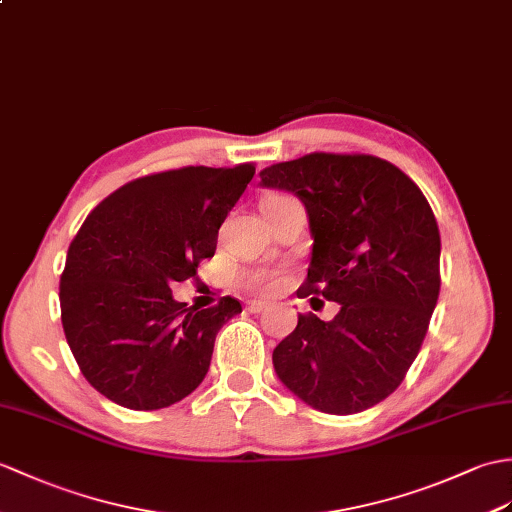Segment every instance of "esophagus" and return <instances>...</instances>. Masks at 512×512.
<instances>
[{"label": "esophagus", "mask_w": 512, "mask_h": 512, "mask_svg": "<svg viewBox=\"0 0 512 512\" xmlns=\"http://www.w3.org/2000/svg\"><path fill=\"white\" fill-rule=\"evenodd\" d=\"M266 307H268V305H266L264 301H251V303H248V305H246V310H248V312H251V314H259V312H264V310H266Z\"/></svg>", "instance_id": "obj_1"}]
</instances>
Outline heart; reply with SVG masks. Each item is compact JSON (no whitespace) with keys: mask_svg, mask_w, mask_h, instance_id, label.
Returning <instances> with one entry per match:
<instances>
[{"mask_svg":"<svg viewBox=\"0 0 512 512\" xmlns=\"http://www.w3.org/2000/svg\"><path fill=\"white\" fill-rule=\"evenodd\" d=\"M275 198L279 196H272L268 200H275ZM279 283H281V272L275 268H257L248 272V275H244V288L248 292L261 294V296L275 292L279 288Z\"/></svg>","mask_w":512,"mask_h":512,"instance_id":"b5f03b06","label":"heart"}]
</instances>
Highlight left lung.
Instances as JSON below:
<instances>
[{
    "instance_id": "1",
    "label": "left lung",
    "mask_w": 512,
    "mask_h": 512,
    "mask_svg": "<svg viewBox=\"0 0 512 512\" xmlns=\"http://www.w3.org/2000/svg\"><path fill=\"white\" fill-rule=\"evenodd\" d=\"M305 202L314 237L296 296L340 303L301 314L272 364L296 397L327 414L373 408L419 355L441 290V233L419 185L373 154L310 152L259 172Z\"/></svg>"
}]
</instances>
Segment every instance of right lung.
<instances>
[{"label":"right lung","instance_id":"add662e5","mask_svg":"<svg viewBox=\"0 0 512 512\" xmlns=\"http://www.w3.org/2000/svg\"><path fill=\"white\" fill-rule=\"evenodd\" d=\"M253 174V163H240L135 178L71 240L58 288L65 338L87 382L117 406L168 408L205 379L218 331L242 305L222 296L196 310L174 301L170 283L196 279L213 257Z\"/></svg>","mask_w":512,"mask_h":512}]
</instances>
